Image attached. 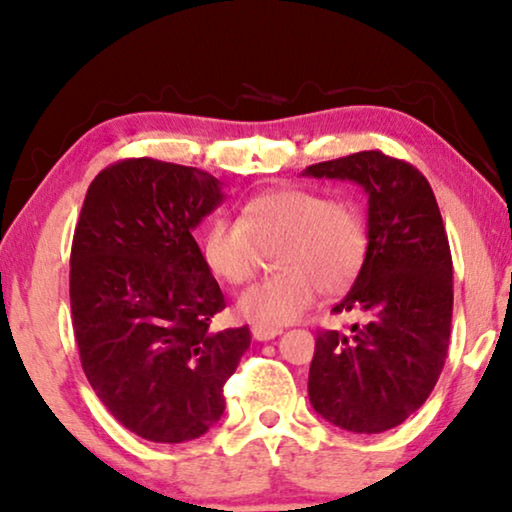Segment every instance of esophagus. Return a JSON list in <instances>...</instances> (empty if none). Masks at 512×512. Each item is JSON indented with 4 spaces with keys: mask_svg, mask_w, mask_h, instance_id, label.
<instances>
[{
    "mask_svg": "<svg viewBox=\"0 0 512 512\" xmlns=\"http://www.w3.org/2000/svg\"><path fill=\"white\" fill-rule=\"evenodd\" d=\"M279 333H282V328L277 326H258V324L251 326V335H254V340H261V342L277 338Z\"/></svg>",
    "mask_w": 512,
    "mask_h": 512,
    "instance_id": "1",
    "label": "esophagus"
}]
</instances>
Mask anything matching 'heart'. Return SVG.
<instances>
[{
    "mask_svg": "<svg viewBox=\"0 0 512 512\" xmlns=\"http://www.w3.org/2000/svg\"><path fill=\"white\" fill-rule=\"evenodd\" d=\"M370 249L366 214L352 200L312 188H275L244 205L242 221L216 216L202 237L207 270L226 284L256 277L263 256H275L277 277L244 289L237 317L284 326L310 310L317 293L335 298L361 275Z\"/></svg>",
    "mask_w": 512,
    "mask_h": 512,
    "instance_id": "heart-1",
    "label": "heart"
}]
</instances>
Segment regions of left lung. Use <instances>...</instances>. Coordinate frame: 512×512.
Listing matches in <instances>:
<instances>
[{"label": "left lung", "instance_id": "left-lung-1", "mask_svg": "<svg viewBox=\"0 0 512 512\" xmlns=\"http://www.w3.org/2000/svg\"><path fill=\"white\" fill-rule=\"evenodd\" d=\"M303 174L363 186L370 230L366 265L333 307L366 321L349 335L317 333L310 403L345 431H389L422 408L450 345L452 254L436 195L415 165L382 151L326 160Z\"/></svg>", "mask_w": 512, "mask_h": 512}]
</instances>
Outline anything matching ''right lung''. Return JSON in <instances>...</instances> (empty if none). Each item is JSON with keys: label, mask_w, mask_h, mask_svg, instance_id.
I'll return each mask as SVG.
<instances>
[{"label": "right lung", "mask_w": 512, "mask_h": 512, "mask_svg": "<svg viewBox=\"0 0 512 512\" xmlns=\"http://www.w3.org/2000/svg\"><path fill=\"white\" fill-rule=\"evenodd\" d=\"M221 202L219 181L198 167L125 158L93 179L76 223L69 303L83 373L151 443L212 429L249 349V326L209 328L226 300L193 228Z\"/></svg>", "instance_id": "add662e5"}]
</instances>
